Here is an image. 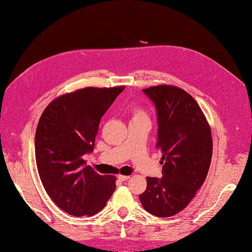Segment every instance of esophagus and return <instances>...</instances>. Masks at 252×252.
I'll return each instance as SVG.
<instances>
[{
	"label": "esophagus",
	"instance_id": "obj_1",
	"mask_svg": "<svg viewBox=\"0 0 252 252\" xmlns=\"http://www.w3.org/2000/svg\"><path fill=\"white\" fill-rule=\"evenodd\" d=\"M129 178H130V177H129V175H122V174H119L118 175V179L120 180V181H127Z\"/></svg>",
	"mask_w": 252,
	"mask_h": 252
}]
</instances>
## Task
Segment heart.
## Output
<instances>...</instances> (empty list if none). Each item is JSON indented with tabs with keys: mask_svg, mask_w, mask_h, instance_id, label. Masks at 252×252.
I'll use <instances>...</instances> for the list:
<instances>
[{
	"mask_svg": "<svg viewBox=\"0 0 252 252\" xmlns=\"http://www.w3.org/2000/svg\"><path fill=\"white\" fill-rule=\"evenodd\" d=\"M130 114H131V121L148 120L147 113L145 112V110L143 108H141L140 106H134V107H132Z\"/></svg>",
	"mask_w": 252,
	"mask_h": 252,
	"instance_id": "b5f03b06",
	"label": "heart"
}]
</instances>
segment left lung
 <instances>
[{"mask_svg": "<svg viewBox=\"0 0 252 252\" xmlns=\"http://www.w3.org/2000/svg\"><path fill=\"white\" fill-rule=\"evenodd\" d=\"M155 103L162 178L147 177L140 194L144 209L158 218L177 215L190 203L207 177L212 157L211 129L201 107L184 89L158 85L143 89Z\"/></svg>", "mask_w": 252, "mask_h": 252, "instance_id": "8db88e82", "label": "left lung"}]
</instances>
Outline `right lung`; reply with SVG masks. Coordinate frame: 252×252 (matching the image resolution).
I'll return each mask as SVG.
<instances>
[{
  "label": "right lung",
  "mask_w": 252,
  "mask_h": 252,
  "mask_svg": "<svg viewBox=\"0 0 252 252\" xmlns=\"http://www.w3.org/2000/svg\"><path fill=\"white\" fill-rule=\"evenodd\" d=\"M125 86L85 87L51 101L40 118L34 138L35 161L50 199L74 217L100 212L116 190L114 175L85 166L94 150L101 118Z\"/></svg>",
  "instance_id": "add662e5"
}]
</instances>
